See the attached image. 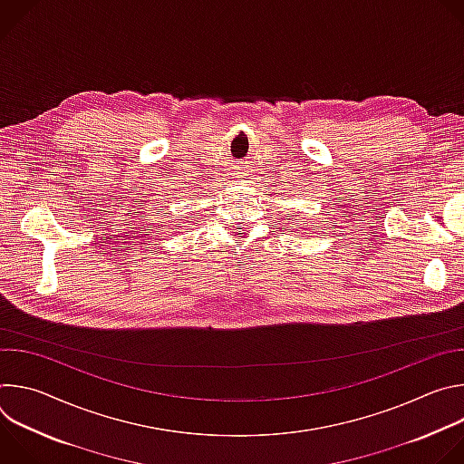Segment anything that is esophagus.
<instances>
[{"label": "esophagus", "mask_w": 464, "mask_h": 464, "mask_svg": "<svg viewBox=\"0 0 464 464\" xmlns=\"http://www.w3.org/2000/svg\"><path fill=\"white\" fill-rule=\"evenodd\" d=\"M233 174H235V178H244V176H247L244 169H238V170H237V172H233Z\"/></svg>", "instance_id": "34e87169"}]
</instances>
